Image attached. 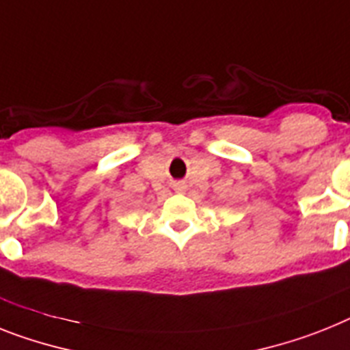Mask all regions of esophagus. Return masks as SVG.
Instances as JSON below:
<instances>
[{"label":"esophagus","mask_w":350,"mask_h":350,"mask_svg":"<svg viewBox=\"0 0 350 350\" xmlns=\"http://www.w3.org/2000/svg\"><path fill=\"white\" fill-rule=\"evenodd\" d=\"M176 189H178V190H183V189H185V185H183V183H178V185H176Z\"/></svg>","instance_id":"1"}]
</instances>
